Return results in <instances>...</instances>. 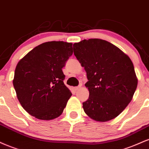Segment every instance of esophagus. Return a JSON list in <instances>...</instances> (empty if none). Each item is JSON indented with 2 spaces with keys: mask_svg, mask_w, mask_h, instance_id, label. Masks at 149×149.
Instances as JSON below:
<instances>
[{
  "mask_svg": "<svg viewBox=\"0 0 149 149\" xmlns=\"http://www.w3.org/2000/svg\"><path fill=\"white\" fill-rule=\"evenodd\" d=\"M81 85H79V86H77V87H74V91H78L79 90V89L80 88H81Z\"/></svg>",
  "mask_w": 149,
  "mask_h": 149,
  "instance_id": "esophagus-1",
  "label": "esophagus"
}]
</instances>
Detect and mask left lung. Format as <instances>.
Returning <instances> with one entry per match:
<instances>
[{
  "mask_svg": "<svg viewBox=\"0 0 149 149\" xmlns=\"http://www.w3.org/2000/svg\"><path fill=\"white\" fill-rule=\"evenodd\" d=\"M73 49L88 79L85 113L95 121L113 119L128 105L137 88L132 61L113 44L97 38L74 43Z\"/></svg>",
  "mask_w": 149,
  "mask_h": 149,
  "instance_id": "left-lung-1",
  "label": "left lung"
}]
</instances>
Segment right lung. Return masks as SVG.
Returning <instances> with one entry per match:
<instances>
[{
    "label": "right lung",
    "instance_id": "add662e5",
    "mask_svg": "<svg viewBox=\"0 0 149 149\" xmlns=\"http://www.w3.org/2000/svg\"><path fill=\"white\" fill-rule=\"evenodd\" d=\"M72 53V43L47 42L19 61L13 85L21 105L31 116L49 120L62 114L72 95L62 68Z\"/></svg>",
    "mask_w": 149,
    "mask_h": 149
}]
</instances>
